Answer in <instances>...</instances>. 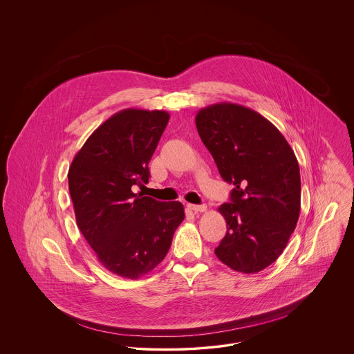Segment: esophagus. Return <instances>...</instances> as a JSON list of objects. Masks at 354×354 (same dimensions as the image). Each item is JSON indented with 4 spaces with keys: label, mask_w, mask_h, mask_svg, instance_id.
I'll use <instances>...</instances> for the list:
<instances>
[{
    "label": "esophagus",
    "mask_w": 354,
    "mask_h": 354,
    "mask_svg": "<svg viewBox=\"0 0 354 354\" xmlns=\"http://www.w3.org/2000/svg\"><path fill=\"white\" fill-rule=\"evenodd\" d=\"M187 207H188V209H191L194 212H205L207 211L205 204H188Z\"/></svg>",
    "instance_id": "esophagus-1"
}]
</instances>
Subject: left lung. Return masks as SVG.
<instances>
[{
    "label": "left lung",
    "mask_w": 354,
    "mask_h": 354,
    "mask_svg": "<svg viewBox=\"0 0 354 354\" xmlns=\"http://www.w3.org/2000/svg\"><path fill=\"white\" fill-rule=\"evenodd\" d=\"M195 122L221 178L235 185L231 203L218 208L227 234L215 253L236 272L266 270L284 251L300 215L296 155L268 119L241 104H211Z\"/></svg>",
    "instance_id": "left-lung-1"
}]
</instances>
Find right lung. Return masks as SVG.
Returning a JSON list of instances; mask_svg holds the SVG:
<instances>
[{"mask_svg":"<svg viewBox=\"0 0 354 354\" xmlns=\"http://www.w3.org/2000/svg\"><path fill=\"white\" fill-rule=\"evenodd\" d=\"M169 114L124 109L88 136L68 169L75 220L102 266L124 279L151 272L185 219L180 202H158L131 189L149 182V163Z\"/></svg>","mask_w":354,"mask_h":354,"instance_id":"add662e5","label":"right lung"}]
</instances>
